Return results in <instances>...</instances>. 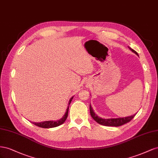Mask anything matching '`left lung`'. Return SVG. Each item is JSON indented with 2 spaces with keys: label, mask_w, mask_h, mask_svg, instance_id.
<instances>
[{
  "label": "left lung",
  "mask_w": 158,
  "mask_h": 158,
  "mask_svg": "<svg viewBox=\"0 0 158 158\" xmlns=\"http://www.w3.org/2000/svg\"><path fill=\"white\" fill-rule=\"evenodd\" d=\"M129 49L131 50L132 52H134L135 54H136L137 56H138V53L134 50L133 49L130 48L128 47ZM89 109H90V113H91V115L92 116V118L95 120L97 123L99 124H101L103 126H107V127H120V126L123 125L124 124H127L128 122L131 120L135 116L136 114H135L134 115L127 116V117H123V118H108V119H105V118H102L101 117L98 116L92 109V107L90 105L89 106Z\"/></svg>",
  "instance_id": "1"
}]
</instances>
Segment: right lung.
Masks as SVG:
<instances>
[{"label": "right lung", "mask_w": 158, "mask_h": 158, "mask_svg": "<svg viewBox=\"0 0 158 158\" xmlns=\"http://www.w3.org/2000/svg\"><path fill=\"white\" fill-rule=\"evenodd\" d=\"M73 97H72L70 100L69 101L68 103V107H67V109L66 110V112L65 114L64 115V116L62 117V118L60 120H57L56 121L55 120H50V121H44V122H42V123H31L32 124H34L35 126H38L39 127H41V128H54V127H57L58 126H60L61 124H62L63 123H65V121L66 120L67 118V116H68V111H69V106L70 105V103L72 101V99H73Z\"/></svg>", "instance_id": "right-lung-1"}]
</instances>
